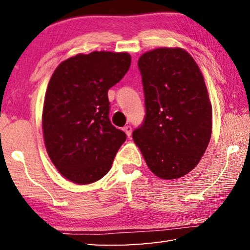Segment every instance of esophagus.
Listing matches in <instances>:
<instances>
[{"label":"esophagus","instance_id":"1","mask_svg":"<svg viewBox=\"0 0 250 250\" xmlns=\"http://www.w3.org/2000/svg\"><path fill=\"white\" fill-rule=\"evenodd\" d=\"M124 130H125V132L126 133V135H128V137H130L131 133H132V126H131V125H125V128H124Z\"/></svg>","mask_w":250,"mask_h":250}]
</instances>
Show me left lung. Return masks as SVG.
<instances>
[{"instance_id": "8db88e82", "label": "left lung", "mask_w": 250, "mask_h": 250, "mask_svg": "<svg viewBox=\"0 0 250 250\" xmlns=\"http://www.w3.org/2000/svg\"><path fill=\"white\" fill-rule=\"evenodd\" d=\"M146 117L132 138L146 166L164 180L195 167L211 134V104L193 57L186 50L161 47L141 55Z\"/></svg>"}]
</instances>
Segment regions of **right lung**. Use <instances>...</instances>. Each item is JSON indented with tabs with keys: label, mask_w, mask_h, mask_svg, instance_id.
Wrapping results in <instances>:
<instances>
[{
	"label": "right lung",
	"mask_w": 250,
	"mask_h": 250,
	"mask_svg": "<svg viewBox=\"0 0 250 250\" xmlns=\"http://www.w3.org/2000/svg\"><path fill=\"white\" fill-rule=\"evenodd\" d=\"M130 65L128 53L92 52L66 59L55 69L42 125L46 151L65 179L89 184L109 172L126 135L110 122L108 90Z\"/></svg>",
	"instance_id": "1"
}]
</instances>
